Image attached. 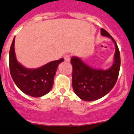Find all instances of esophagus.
Here are the masks:
<instances>
[{"instance_id":"obj_1","label":"esophagus","mask_w":134,"mask_h":134,"mask_svg":"<svg viewBox=\"0 0 134 134\" xmlns=\"http://www.w3.org/2000/svg\"><path fill=\"white\" fill-rule=\"evenodd\" d=\"M70 55H66L64 56V59H65V61L66 62H70Z\"/></svg>"}]
</instances>
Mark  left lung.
Masks as SVG:
<instances>
[{"label": "left lung", "mask_w": 134, "mask_h": 134, "mask_svg": "<svg viewBox=\"0 0 134 134\" xmlns=\"http://www.w3.org/2000/svg\"><path fill=\"white\" fill-rule=\"evenodd\" d=\"M101 34L112 38L115 44V62L106 70L91 68L76 57L71 58L73 90L77 96L85 101H93L104 96L114 87L118 79L121 57L116 41L110 34L102 28Z\"/></svg>", "instance_id": "obj_1"}]
</instances>
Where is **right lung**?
Instances as JSON below:
<instances>
[{"label": "right lung", "mask_w": 134, "mask_h": 134, "mask_svg": "<svg viewBox=\"0 0 134 134\" xmlns=\"http://www.w3.org/2000/svg\"><path fill=\"white\" fill-rule=\"evenodd\" d=\"M15 38L9 51V69L11 77L19 90L32 97H41L50 91L58 64L64 59L55 60L37 69H27L18 62L15 55Z\"/></svg>", "instance_id": "obj_1"}]
</instances>
